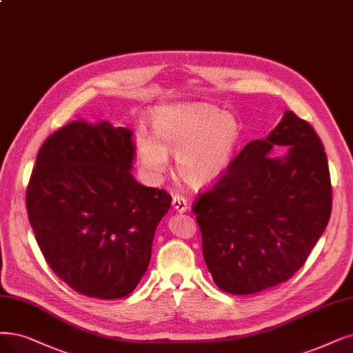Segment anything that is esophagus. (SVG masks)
Wrapping results in <instances>:
<instances>
[{
  "label": "esophagus",
  "instance_id": "esophagus-1",
  "mask_svg": "<svg viewBox=\"0 0 353 353\" xmlns=\"http://www.w3.org/2000/svg\"><path fill=\"white\" fill-rule=\"evenodd\" d=\"M172 207L174 210H176L178 213H185V211L188 210V201L185 196L182 195H174L172 199Z\"/></svg>",
  "mask_w": 353,
  "mask_h": 353
}]
</instances>
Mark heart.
<instances>
[{
    "label": "heart",
    "instance_id": "obj_1",
    "mask_svg": "<svg viewBox=\"0 0 353 353\" xmlns=\"http://www.w3.org/2000/svg\"><path fill=\"white\" fill-rule=\"evenodd\" d=\"M152 133H136V154L149 178L159 181L175 153L178 175L192 185L221 179L241 142V124L210 104H169L154 110Z\"/></svg>",
    "mask_w": 353,
    "mask_h": 353
}]
</instances>
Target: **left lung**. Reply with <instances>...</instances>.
Segmentation results:
<instances>
[{
    "label": "left lung",
    "instance_id": "obj_1",
    "mask_svg": "<svg viewBox=\"0 0 353 353\" xmlns=\"http://www.w3.org/2000/svg\"><path fill=\"white\" fill-rule=\"evenodd\" d=\"M281 145L289 148L283 157L270 154ZM194 213L220 290L248 295L285 283L332 213L327 157L312 125L285 111L270 134L242 149Z\"/></svg>",
    "mask_w": 353,
    "mask_h": 353
}]
</instances>
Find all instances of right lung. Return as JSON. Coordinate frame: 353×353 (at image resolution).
<instances>
[{"mask_svg": "<svg viewBox=\"0 0 353 353\" xmlns=\"http://www.w3.org/2000/svg\"><path fill=\"white\" fill-rule=\"evenodd\" d=\"M133 132L75 120L41 145L27 211L52 271L79 294L114 300L145 275L171 195L132 175Z\"/></svg>", "mask_w": 353, "mask_h": 353, "instance_id": "add662e5", "label": "right lung"}]
</instances>
